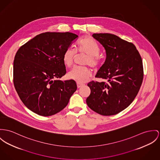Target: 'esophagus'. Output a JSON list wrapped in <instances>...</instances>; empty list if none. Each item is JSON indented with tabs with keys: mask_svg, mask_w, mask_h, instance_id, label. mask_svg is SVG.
I'll return each instance as SVG.
<instances>
[{
	"mask_svg": "<svg viewBox=\"0 0 160 160\" xmlns=\"http://www.w3.org/2000/svg\"><path fill=\"white\" fill-rule=\"evenodd\" d=\"M77 88H81L82 86H83V84H81V83H77Z\"/></svg>",
	"mask_w": 160,
	"mask_h": 160,
	"instance_id": "1",
	"label": "esophagus"
}]
</instances>
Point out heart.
Instances as JSON below:
<instances>
[{
	"instance_id": "heart-1",
	"label": "heart",
	"mask_w": 160,
	"mask_h": 160,
	"mask_svg": "<svg viewBox=\"0 0 160 160\" xmlns=\"http://www.w3.org/2000/svg\"><path fill=\"white\" fill-rule=\"evenodd\" d=\"M86 55L83 64L90 66L94 70L98 69L101 62V58L98 55L100 48L98 43L89 37L81 39L77 43L75 51L72 48H68L62 55V62L67 68H70L76 56V53ZM91 76V70L86 66L75 67L68 74L69 79L73 80L78 83L86 82Z\"/></svg>"
}]
</instances>
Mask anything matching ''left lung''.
<instances>
[{"label":"left lung","mask_w":160,"mask_h":160,"mask_svg":"<svg viewBox=\"0 0 160 160\" xmlns=\"http://www.w3.org/2000/svg\"><path fill=\"white\" fill-rule=\"evenodd\" d=\"M92 37L104 47L107 58L96 77L108 82L91 81V94L86 103L103 116L115 115L134 100L142 83L144 70L135 46L110 33H94Z\"/></svg>","instance_id":"obj_1"}]
</instances>
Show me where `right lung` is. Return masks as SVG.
Instances as JSON below:
<instances>
[{
  "label": "right lung",
  "mask_w": 160,
  "mask_h": 160,
  "mask_svg": "<svg viewBox=\"0 0 160 160\" xmlns=\"http://www.w3.org/2000/svg\"><path fill=\"white\" fill-rule=\"evenodd\" d=\"M77 38L69 32L42 33L17 51L14 86L23 103L37 114L50 116L61 111L77 90L74 80L60 78L66 73L63 53Z\"/></svg>",
  "instance_id": "right-lung-1"
}]
</instances>
